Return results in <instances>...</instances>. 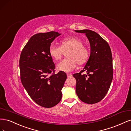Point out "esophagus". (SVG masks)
I'll list each match as a JSON object with an SVG mask.
<instances>
[{"label":"esophagus","mask_w":131,"mask_h":131,"mask_svg":"<svg viewBox=\"0 0 131 131\" xmlns=\"http://www.w3.org/2000/svg\"><path fill=\"white\" fill-rule=\"evenodd\" d=\"M67 75L68 78H72V74H67Z\"/></svg>","instance_id":"1"}]
</instances>
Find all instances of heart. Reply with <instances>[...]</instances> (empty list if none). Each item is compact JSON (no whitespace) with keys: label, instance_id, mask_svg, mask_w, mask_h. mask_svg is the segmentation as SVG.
<instances>
[{"label":"heart","instance_id":"1","mask_svg":"<svg viewBox=\"0 0 131 131\" xmlns=\"http://www.w3.org/2000/svg\"><path fill=\"white\" fill-rule=\"evenodd\" d=\"M83 41L76 37H70L63 39L61 46L52 42L49 47L50 55L54 60L60 59L64 51H68L67 53L68 58L63 59L56 66L58 70L69 72L73 70L77 65L85 63L89 57L88 47L83 45Z\"/></svg>","mask_w":131,"mask_h":131}]
</instances>
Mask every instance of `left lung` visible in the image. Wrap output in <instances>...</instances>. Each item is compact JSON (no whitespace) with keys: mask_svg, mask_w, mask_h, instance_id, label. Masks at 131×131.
Here are the masks:
<instances>
[{"mask_svg":"<svg viewBox=\"0 0 131 131\" xmlns=\"http://www.w3.org/2000/svg\"><path fill=\"white\" fill-rule=\"evenodd\" d=\"M75 31L85 34L91 47L90 56L84 69L73 75L77 81L76 93L83 102L94 104L104 98L113 80L112 51L108 43L95 31L89 29ZM84 71L87 74L82 75Z\"/></svg>","mask_w":131,"mask_h":131,"instance_id":"obj_1","label":"left lung"}]
</instances>
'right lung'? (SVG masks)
Segmentation results:
<instances>
[{"label": "right lung", "instance_id": "obj_1", "mask_svg": "<svg viewBox=\"0 0 131 131\" xmlns=\"http://www.w3.org/2000/svg\"><path fill=\"white\" fill-rule=\"evenodd\" d=\"M60 35L53 31L34 35L23 49L19 58L23 87L30 98L44 108H51L61 101V90L67 79L62 71L54 74L55 66L49 51L51 42Z\"/></svg>", "mask_w": 131, "mask_h": 131}]
</instances>
